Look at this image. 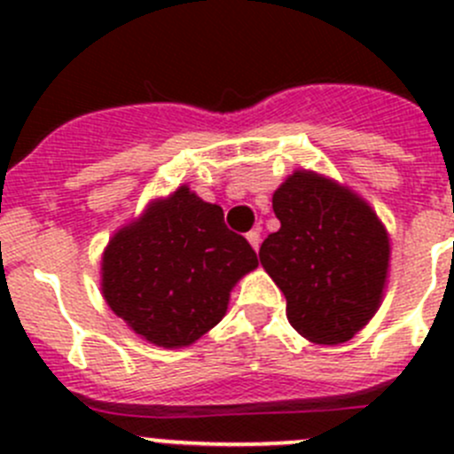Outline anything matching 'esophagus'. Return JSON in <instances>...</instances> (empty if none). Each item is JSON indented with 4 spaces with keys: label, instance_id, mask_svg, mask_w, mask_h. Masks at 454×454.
I'll list each match as a JSON object with an SVG mask.
<instances>
[{
    "label": "esophagus",
    "instance_id": "esophagus-1",
    "mask_svg": "<svg viewBox=\"0 0 454 454\" xmlns=\"http://www.w3.org/2000/svg\"><path fill=\"white\" fill-rule=\"evenodd\" d=\"M246 239L250 241V246H253L254 250H259V244H261V235H259V228H254V231H250L248 235H246Z\"/></svg>",
    "mask_w": 454,
    "mask_h": 454
}]
</instances>
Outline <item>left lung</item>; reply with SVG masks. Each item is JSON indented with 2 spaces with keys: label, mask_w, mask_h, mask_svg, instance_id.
I'll return each instance as SVG.
<instances>
[{
  "label": "left lung",
  "mask_w": 454,
  "mask_h": 454,
  "mask_svg": "<svg viewBox=\"0 0 454 454\" xmlns=\"http://www.w3.org/2000/svg\"><path fill=\"white\" fill-rule=\"evenodd\" d=\"M281 228L261 244L292 327L316 345L351 340L378 312L388 272L387 228L345 186L296 171L274 191Z\"/></svg>",
  "instance_id": "obj_1"
}]
</instances>
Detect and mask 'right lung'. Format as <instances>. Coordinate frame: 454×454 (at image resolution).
Wrapping results in <instances>:
<instances>
[{"label": "right lung", "mask_w": 454, "mask_h": 454, "mask_svg": "<svg viewBox=\"0 0 454 454\" xmlns=\"http://www.w3.org/2000/svg\"><path fill=\"white\" fill-rule=\"evenodd\" d=\"M256 265L253 246L223 223L222 206L180 186L109 239L100 286L138 336L177 349L223 318L231 290Z\"/></svg>", "instance_id": "right-lung-1"}]
</instances>
